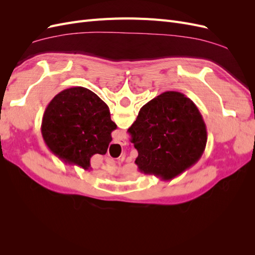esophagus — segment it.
I'll return each instance as SVG.
<instances>
[{
  "label": "esophagus",
  "instance_id": "esophagus-1",
  "mask_svg": "<svg viewBox=\"0 0 255 255\" xmlns=\"http://www.w3.org/2000/svg\"><path fill=\"white\" fill-rule=\"evenodd\" d=\"M123 142H125V140H123V139H120V141H119V143H121V144H123Z\"/></svg>",
  "mask_w": 255,
  "mask_h": 255
}]
</instances>
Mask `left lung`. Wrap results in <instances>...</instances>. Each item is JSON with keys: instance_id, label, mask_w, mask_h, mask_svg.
<instances>
[{"instance_id": "1", "label": "left lung", "mask_w": 255, "mask_h": 255, "mask_svg": "<svg viewBox=\"0 0 255 255\" xmlns=\"http://www.w3.org/2000/svg\"><path fill=\"white\" fill-rule=\"evenodd\" d=\"M128 132L144 174L171 180L202 156L207 130L201 113L189 98L166 91L144 104Z\"/></svg>"}]
</instances>
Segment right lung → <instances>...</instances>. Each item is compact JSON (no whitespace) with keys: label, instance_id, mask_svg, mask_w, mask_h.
I'll list each match as a JSON object with an SVG mask.
<instances>
[{"label":"right lung","instance_id":"obj_1","mask_svg":"<svg viewBox=\"0 0 255 255\" xmlns=\"http://www.w3.org/2000/svg\"><path fill=\"white\" fill-rule=\"evenodd\" d=\"M117 126L109 106L85 87L60 91L44 111L41 134L50 151L66 164L89 170L90 158L104 155Z\"/></svg>","mask_w":255,"mask_h":255}]
</instances>
